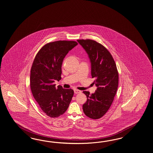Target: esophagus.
<instances>
[{"label":"esophagus","instance_id":"34e87169","mask_svg":"<svg viewBox=\"0 0 153 153\" xmlns=\"http://www.w3.org/2000/svg\"><path fill=\"white\" fill-rule=\"evenodd\" d=\"M74 93L75 94H80V93H81V91L78 90V89H75Z\"/></svg>","mask_w":153,"mask_h":153}]
</instances>
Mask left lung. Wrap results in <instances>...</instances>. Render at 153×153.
<instances>
[{
  "label": "left lung",
  "mask_w": 153,
  "mask_h": 153,
  "mask_svg": "<svg viewBox=\"0 0 153 153\" xmlns=\"http://www.w3.org/2000/svg\"><path fill=\"white\" fill-rule=\"evenodd\" d=\"M89 55L93 84L97 86L94 94L84 91L87 101L82 105L84 114L93 119L102 118L113 102L118 89L119 74L115 62L109 51L101 44L91 39L77 40Z\"/></svg>",
  "instance_id": "obj_1"
}]
</instances>
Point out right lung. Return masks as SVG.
Returning a JSON list of instances; mask_svg holds the SVG:
<instances>
[{
    "instance_id": "obj_1",
    "label": "right lung",
    "mask_w": 153,
    "mask_h": 153,
    "mask_svg": "<svg viewBox=\"0 0 153 153\" xmlns=\"http://www.w3.org/2000/svg\"><path fill=\"white\" fill-rule=\"evenodd\" d=\"M78 45L75 41L59 40L46 44L35 56L31 65L30 85L31 93L44 113L56 118L68 108L74 95L71 89L56 88L54 82L61 79L63 59Z\"/></svg>"
}]
</instances>
